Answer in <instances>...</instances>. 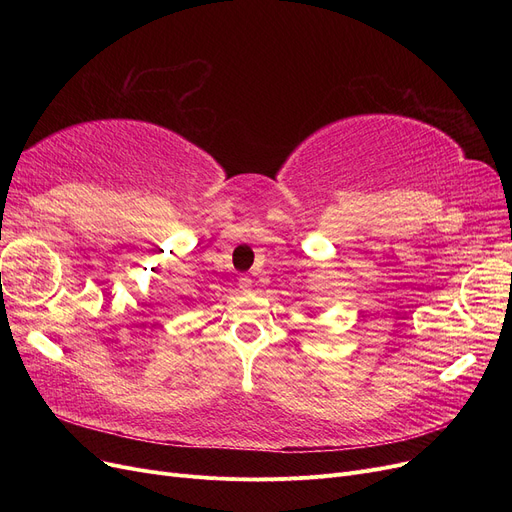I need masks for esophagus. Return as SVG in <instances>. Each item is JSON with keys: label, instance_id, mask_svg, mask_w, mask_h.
Segmentation results:
<instances>
[{"label": "esophagus", "instance_id": "34e87169", "mask_svg": "<svg viewBox=\"0 0 512 512\" xmlns=\"http://www.w3.org/2000/svg\"><path fill=\"white\" fill-rule=\"evenodd\" d=\"M238 286H240L242 292H249L253 288V280L249 276H240L238 278Z\"/></svg>", "mask_w": 512, "mask_h": 512}]
</instances>
